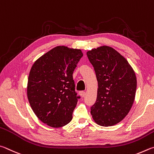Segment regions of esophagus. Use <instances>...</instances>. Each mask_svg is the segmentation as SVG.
<instances>
[{
  "instance_id": "esophagus-1",
  "label": "esophagus",
  "mask_w": 154,
  "mask_h": 154,
  "mask_svg": "<svg viewBox=\"0 0 154 154\" xmlns=\"http://www.w3.org/2000/svg\"><path fill=\"white\" fill-rule=\"evenodd\" d=\"M79 95L82 97H84L85 95V91H80L79 92Z\"/></svg>"
}]
</instances>
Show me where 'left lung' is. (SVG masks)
I'll list each match as a JSON object with an SVG mask.
<instances>
[{
    "label": "left lung",
    "mask_w": 154,
    "mask_h": 154,
    "mask_svg": "<svg viewBox=\"0 0 154 154\" xmlns=\"http://www.w3.org/2000/svg\"><path fill=\"white\" fill-rule=\"evenodd\" d=\"M87 55L98 81L97 100L91 107L93 120L100 126L116 125L133 104L135 74L126 59L112 47L103 46L88 51Z\"/></svg>",
    "instance_id": "obj_1"
}]
</instances>
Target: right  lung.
Returning a JSON list of instances; mask_svg holds the SVG:
<instances>
[{"mask_svg":"<svg viewBox=\"0 0 154 154\" xmlns=\"http://www.w3.org/2000/svg\"><path fill=\"white\" fill-rule=\"evenodd\" d=\"M82 56L80 49L59 46L40 57L32 67L28 98L34 114L48 126L61 127L72 119L80 99L72 75Z\"/></svg>","mask_w":154,"mask_h":154,"instance_id":"right-lung-1","label":"right lung"}]
</instances>
